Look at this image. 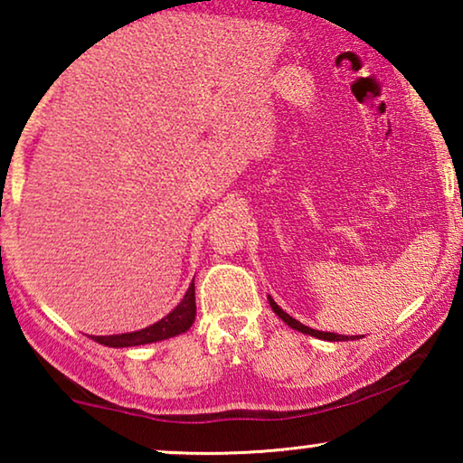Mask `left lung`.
<instances>
[{"label": "left lung", "instance_id": "left-lung-1", "mask_svg": "<svg viewBox=\"0 0 463 463\" xmlns=\"http://www.w3.org/2000/svg\"><path fill=\"white\" fill-rule=\"evenodd\" d=\"M269 306H271V309H274V312L280 316V318L287 322V325L290 326V328H295V331H299V333H306V335H312V337H318V339H326V341H350V339H356V337H347V335H337V333H325V331H314V328H309V326H306V325H301V322H297L293 316H288L287 312H282L280 307H278V303L271 299L269 297Z\"/></svg>", "mask_w": 463, "mask_h": 463}]
</instances>
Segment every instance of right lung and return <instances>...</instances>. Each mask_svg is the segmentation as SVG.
Returning <instances> with one entry per match:
<instances>
[{
  "label": "right lung",
  "mask_w": 463,
  "mask_h": 463,
  "mask_svg": "<svg viewBox=\"0 0 463 463\" xmlns=\"http://www.w3.org/2000/svg\"><path fill=\"white\" fill-rule=\"evenodd\" d=\"M195 320V287L187 288L183 301L176 306L168 316H164L162 320H157L156 325L135 333H122V335H109V337H92L97 344L109 345V347H130V345H143V344H154V341H162L175 335L185 333Z\"/></svg>",
  "instance_id": "obj_1"
}]
</instances>
